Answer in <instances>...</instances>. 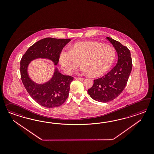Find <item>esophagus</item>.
Returning <instances> with one entry per match:
<instances>
[{"mask_svg": "<svg viewBox=\"0 0 154 154\" xmlns=\"http://www.w3.org/2000/svg\"><path fill=\"white\" fill-rule=\"evenodd\" d=\"M75 79H78L79 81H83L84 80V78H81V77H75Z\"/></svg>", "mask_w": 154, "mask_h": 154, "instance_id": "obj_1", "label": "esophagus"}]
</instances>
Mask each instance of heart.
Listing matches in <instances>:
<instances>
[{
	"instance_id": "1",
	"label": "heart",
	"mask_w": 154,
	"mask_h": 154,
	"mask_svg": "<svg viewBox=\"0 0 154 154\" xmlns=\"http://www.w3.org/2000/svg\"><path fill=\"white\" fill-rule=\"evenodd\" d=\"M116 57V52L111 46L97 42H79L70 47L63 49L59 55L62 69L71 74L79 65L81 70L93 77L105 74L110 69Z\"/></svg>"
}]
</instances>
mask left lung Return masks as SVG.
Here are the masks:
<instances>
[{
	"label": "left lung",
	"instance_id": "8db88e82",
	"mask_svg": "<svg viewBox=\"0 0 154 154\" xmlns=\"http://www.w3.org/2000/svg\"><path fill=\"white\" fill-rule=\"evenodd\" d=\"M106 38L116 51L117 63L107 74L94 79L93 86L88 90L91 98L96 101L104 103L113 100L122 93L126 86L132 69L130 50L111 38Z\"/></svg>",
	"mask_w": 154,
	"mask_h": 154
}]
</instances>
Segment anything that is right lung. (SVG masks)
Segmentation results:
<instances>
[{
	"instance_id": "right-lung-1",
	"label": "right lung",
	"mask_w": 154,
	"mask_h": 154,
	"mask_svg": "<svg viewBox=\"0 0 154 154\" xmlns=\"http://www.w3.org/2000/svg\"><path fill=\"white\" fill-rule=\"evenodd\" d=\"M70 39L46 38L30 47L20 61L21 79L29 94L39 104L47 108L57 107L68 97L73 77L62 75L55 68L51 79L44 84L34 82L28 75V65L34 59H47L57 64L59 55Z\"/></svg>"
}]
</instances>
